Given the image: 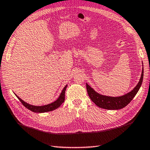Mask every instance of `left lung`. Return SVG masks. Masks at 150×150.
I'll return each instance as SVG.
<instances>
[{
	"label": "left lung",
	"instance_id": "8db88e82",
	"mask_svg": "<svg viewBox=\"0 0 150 150\" xmlns=\"http://www.w3.org/2000/svg\"><path fill=\"white\" fill-rule=\"evenodd\" d=\"M144 77V68H142V72L140 79L135 88L134 89L121 96H108L100 95L96 93V91L91 88L87 83H86V87L88 96L91 100L95 104L96 106L101 108L107 109V110H118V109L123 108L128 105L133 99L134 96L138 93L139 88H140Z\"/></svg>",
	"mask_w": 150,
	"mask_h": 150
}]
</instances>
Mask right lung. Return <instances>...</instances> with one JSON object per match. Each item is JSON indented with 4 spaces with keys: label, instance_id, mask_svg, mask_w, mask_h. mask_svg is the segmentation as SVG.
Returning <instances> with one entry per match:
<instances>
[{
    "label": "right lung",
    "instance_id": "1",
    "mask_svg": "<svg viewBox=\"0 0 150 150\" xmlns=\"http://www.w3.org/2000/svg\"><path fill=\"white\" fill-rule=\"evenodd\" d=\"M67 85L65 86V87L63 88V89L62 90V93H61V94H60L59 98H58L56 100L52 103L48 104V105H44V106L31 105L28 103L24 102V101L23 100H22L21 98L19 97V96H18L16 94H15V95L17 96V98H18L19 100L22 103V105H23L25 107L27 108L28 109H29L30 110L34 112H40V113L46 112L54 110H55V109L59 108L61 106V105H62V104L64 102L65 93V90H66V88H67Z\"/></svg>",
    "mask_w": 150,
    "mask_h": 150
}]
</instances>
